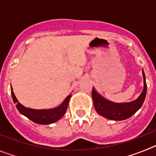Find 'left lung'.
Segmentation results:
<instances>
[{
	"instance_id": "obj_1",
	"label": "left lung",
	"mask_w": 156,
	"mask_h": 156,
	"mask_svg": "<svg viewBox=\"0 0 156 156\" xmlns=\"http://www.w3.org/2000/svg\"><path fill=\"white\" fill-rule=\"evenodd\" d=\"M144 77V90L139 98L131 102L127 103H114L103 98L99 94L92 89V98H93L94 108L99 115L105 117L111 120H123L130 116L141 107L147 91V84L145 81V76L142 70Z\"/></svg>"
}]
</instances>
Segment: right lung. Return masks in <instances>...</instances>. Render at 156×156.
I'll list each match as a JSON object with an SVG mask.
<instances>
[{
    "instance_id": "obj_1",
    "label": "right lung",
    "mask_w": 156,
    "mask_h": 156,
    "mask_svg": "<svg viewBox=\"0 0 156 156\" xmlns=\"http://www.w3.org/2000/svg\"><path fill=\"white\" fill-rule=\"evenodd\" d=\"M11 93H12L14 103L16 104V108L20 113L23 114L25 116H27L28 119H30V120H32L35 123L44 125L51 124V123L55 122L56 121L61 119L62 117L64 115V114L66 113L67 107H68L69 101V99L71 98V95L67 96L62 104L57 108H51V109L36 110L28 108L20 104L14 94L12 87H11Z\"/></svg>"
}]
</instances>
